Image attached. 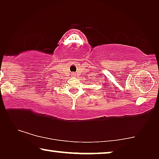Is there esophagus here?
I'll list each match as a JSON object with an SVG mask.
<instances>
[{"label":"esophagus","mask_w":159,"mask_h":159,"mask_svg":"<svg viewBox=\"0 0 159 159\" xmlns=\"http://www.w3.org/2000/svg\"><path fill=\"white\" fill-rule=\"evenodd\" d=\"M71 77H75V76H76V74L75 73H71Z\"/></svg>","instance_id":"esophagus-1"}]
</instances>
